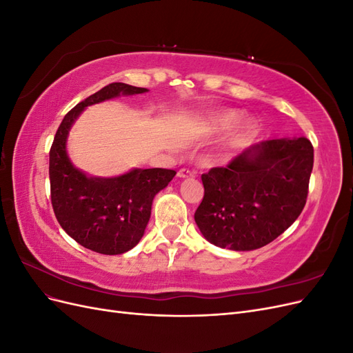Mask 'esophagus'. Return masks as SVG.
Returning <instances> with one entry per match:
<instances>
[{"instance_id":"esophagus-1","label":"esophagus","mask_w":353,"mask_h":353,"mask_svg":"<svg viewBox=\"0 0 353 353\" xmlns=\"http://www.w3.org/2000/svg\"><path fill=\"white\" fill-rule=\"evenodd\" d=\"M193 176H194L193 170H190L187 168H183L178 170V178H193Z\"/></svg>"}]
</instances>
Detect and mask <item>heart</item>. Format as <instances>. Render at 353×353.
I'll return each instance as SVG.
<instances>
[{
	"label": "heart",
	"mask_w": 353,
	"mask_h": 353,
	"mask_svg": "<svg viewBox=\"0 0 353 353\" xmlns=\"http://www.w3.org/2000/svg\"><path fill=\"white\" fill-rule=\"evenodd\" d=\"M240 119V113L236 110H227L221 112L212 119V126L215 130H228L232 125H236ZM258 125L253 119H244L237 125V130L231 138V147L239 148L248 144L256 134Z\"/></svg>",
	"instance_id": "1"
}]
</instances>
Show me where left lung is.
<instances>
[{
	"mask_svg": "<svg viewBox=\"0 0 353 353\" xmlns=\"http://www.w3.org/2000/svg\"><path fill=\"white\" fill-rule=\"evenodd\" d=\"M312 166L311 141L294 137L250 145L203 174L205 196L194 213L203 237L237 252L274 241L302 213Z\"/></svg>",
	"mask_w": 353,
	"mask_h": 353,
	"instance_id": "1",
	"label": "left lung"
}]
</instances>
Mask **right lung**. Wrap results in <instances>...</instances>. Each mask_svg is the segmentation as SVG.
<instances>
[{
  "label": "right lung",
  "mask_w": 353,
  "mask_h": 353,
  "mask_svg": "<svg viewBox=\"0 0 353 353\" xmlns=\"http://www.w3.org/2000/svg\"><path fill=\"white\" fill-rule=\"evenodd\" d=\"M147 88L113 82L90 95L65 116L50 150L51 205L61 228L85 249L122 254L138 244L152 215L153 199L176 175L172 169L134 168L117 176H91L73 166L66 143L85 108Z\"/></svg>",
  "instance_id": "add662e5"
}]
</instances>
